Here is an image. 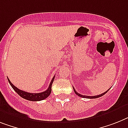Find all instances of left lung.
<instances>
[{"mask_svg":"<svg viewBox=\"0 0 128 128\" xmlns=\"http://www.w3.org/2000/svg\"><path fill=\"white\" fill-rule=\"evenodd\" d=\"M73 90L74 91V93H75L78 96H79V97H81V98H88V99H96V98H100V97H101V96H103V95H104L105 94H106L107 92H108V90L106 91V92H104L103 94H101L100 95H98V96H83V95H81L80 94H78V92H76V91L74 90V88H73Z\"/></svg>","mask_w":128,"mask_h":128,"instance_id":"left-lung-1","label":"left lung"}]
</instances>
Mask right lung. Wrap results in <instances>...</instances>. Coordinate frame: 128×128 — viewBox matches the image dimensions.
<instances>
[{"label":"right lung","instance_id":"right-lung-1","mask_svg":"<svg viewBox=\"0 0 128 128\" xmlns=\"http://www.w3.org/2000/svg\"><path fill=\"white\" fill-rule=\"evenodd\" d=\"M55 76L53 77L52 80L50 82V84L49 85V87L46 90V91H44L43 92L41 93H38V94H33V93H28L26 92L25 91L21 90L18 89V88L16 87L14 85H13V84L10 82L9 79L8 78V80L10 84L11 85V86L12 87L14 91L18 94L20 96H21L22 98H24L25 100H28V101H41V100H45L48 97V96L50 95L52 92V83L54 80Z\"/></svg>","mask_w":128,"mask_h":128}]
</instances>
